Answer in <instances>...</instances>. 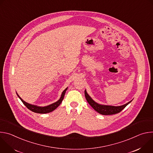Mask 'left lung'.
<instances>
[{
	"label": "left lung",
	"mask_w": 153,
	"mask_h": 153,
	"mask_svg": "<svg viewBox=\"0 0 153 153\" xmlns=\"http://www.w3.org/2000/svg\"><path fill=\"white\" fill-rule=\"evenodd\" d=\"M85 96L88 103L92 106L95 111L102 115H112L120 113L123 109L131 102L132 100L128 102L127 103L123 105L122 106H110V105H102L98 104L95 102L90 96L87 94L86 90L85 91Z\"/></svg>",
	"instance_id": "obj_1"
}]
</instances>
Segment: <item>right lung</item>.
<instances>
[{
    "mask_svg": "<svg viewBox=\"0 0 153 153\" xmlns=\"http://www.w3.org/2000/svg\"><path fill=\"white\" fill-rule=\"evenodd\" d=\"M68 88H67L66 89H65L63 92H62V94L61 95V97L60 98V99L57 101L56 102L54 103H52L48 106H43V107H42V106H36V105H31V104H29L27 102H25L24 100H23L17 94V96L19 97V99L21 100V101L23 102V103L27 106V108H28L30 110L32 111L33 112H34V113H40V114H45V113H50L53 111H54L55 109H56L59 105L60 104L62 103L63 98H64V96H65V93H66V91L67 90Z\"/></svg>",
    "mask_w": 153,
    "mask_h": 153,
    "instance_id": "1",
    "label": "right lung"
}]
</instances>
